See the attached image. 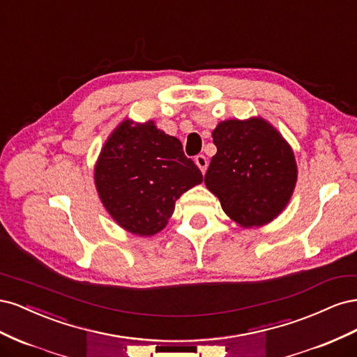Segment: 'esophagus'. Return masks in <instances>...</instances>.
<instances>
[{
  "label": "esophagus",
  "mask_w": 357,
  "mask_h": 357,
  "mask_svg": "<svg viewBox=\"0 0 357 357\" xmlns=\"http://www.w3.org/2000/svg\"><path fill=\"white\" fill-rule=\"evenodd\" d=\"M195 164L198 165V168L201 169V172H202V174H204V172H205V169H207V158H205L204 155H198L197 158H195Z\"/></svg>",
  "instance_id": "1"
}]
</instances>
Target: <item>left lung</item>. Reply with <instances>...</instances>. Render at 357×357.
Masks as SVG:
<instances>
[{
    "mask_svg": "<svg viewBox=\"0 0 357 357\" xmlns=\"http://www.w3.org/2000/svg\"><path fill=\"white\" fill-rule=\"evenodd\" d=\"M218 153L205 186L226 215L243 228L273 222L294 195L298 167L284 137L262 117L229 119L213 131Z\"/></svg>",
    "mask_w": 357,
    "mask_h": 357,
    "instance_id": "obj_1",
    "label": "left lung"
}]
</instances>
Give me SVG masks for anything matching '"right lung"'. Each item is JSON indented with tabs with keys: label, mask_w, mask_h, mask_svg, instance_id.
Returning <instances> with one entry per match:
<instances>
[{
	"label": "right lung",
	"mask_w": 357,
	"mask_h": 357,
	"mask_svg": "<svg viewBox=\"0 0 357 357\" xmlns=\"http://www.w3.org/2000/svg\"><path fill=\"white\" fill-rule=\"evenodd\" d=\"M95 188L112 219L138 236L165 228L176 201L202 174L183 153L176 137L158 129L153 121L125 119L105 139L93 169Z\"/></svg>",
	"instance_id": "1"
}]
</instances>
